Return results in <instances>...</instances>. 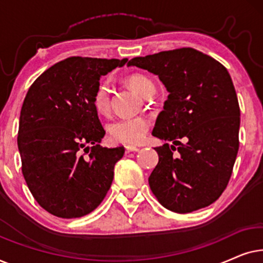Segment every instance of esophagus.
I'll list each match as a JSON object with an SVG mask.
<instances>
[{"label": "esophagus", "instance_id": "obj_1", "mask_svg": "<svg viewBox=\"0 0 263 263\" xmlns=\"http://www.w3.org/2000/svg\"><path fill=\"white\" fill-rule=\"evenodd\" d=\"M140 148L139 147H135V146H125V152L127 153H130V152H138Z\"/></svg>", "mask_w": 263, "mask_h": 263}]
</instances>
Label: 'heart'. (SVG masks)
Segmentation results:
<instances>
[{
	"label": "heart",
	"mask_w": 263,
	"mask_h": 263,
	"mask_svg": "<svg viewBox=\"0 0 263 263\" xmlns=\"http://www.w3.org/2000/svg\"><path fill=\"white\" fill-rule=\"evenodd\" d=\"M128 84L140 96L145 97L151 88L154 87L152 80L145 75L134 74L128 78ZM93 105L97 112L104 114L109 109V88L106 84H100L93 96ZM149 120L145 116L121 118L109 125V133L115 141L127 145L140 143L145 139L149 129Z\"/></svg>",
	"instance_id": "obj_1"
}]
</instances>
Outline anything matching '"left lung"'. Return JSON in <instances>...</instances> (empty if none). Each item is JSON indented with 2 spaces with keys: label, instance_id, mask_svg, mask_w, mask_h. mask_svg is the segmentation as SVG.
<instances>
[{
  "label": "left lung",
  "instance_id": "8db88e82",
  "mask_svg": "<svg viewBox=\"0 0 263 263\" xmlns=\"http://www.w3.org/2000/svg\"><path fill=\"white\" fill-rule=\"evenodd\" d=\"M132 66L158 75L168 92L152 135L172 143L154 148L151 190L176 213L210 206L228 185L239 147L240 111L228 69L192 48L135 57Z\"/></svg>",
  "mask_w": 263,
  "mask_h": 263
}]
</instances>
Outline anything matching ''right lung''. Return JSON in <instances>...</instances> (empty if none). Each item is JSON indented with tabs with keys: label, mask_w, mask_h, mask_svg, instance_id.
<instances>
[{
	"label": "right lung",
	"mask_w": 263,
	"mask_h": 263,
	"mask_svg": "<svg viewBox=\"0 0 263 263\" xmlns=\"http://www.w3.org/2000/svg\"><path fill=\"white\" fill-rule=\"evenodd\" d=\"M127 61L68 57L28 88L17 134L23 175L35 201L56 217L91 213L110 189L124 147L99 145L105 130L93 96L100 78Z\"/></svg>",
	"instance_id": "add662e5"
}]
</instances>
